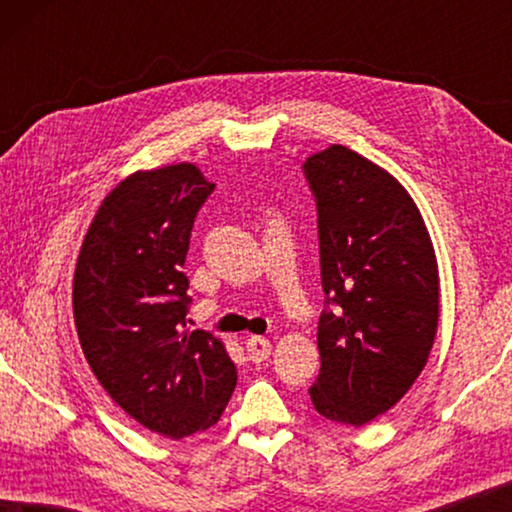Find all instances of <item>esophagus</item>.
<instances>
[{"mask_svg":"<svg viewBox=\"0 0 512 512\" xmlns=\"http://www.w3.org/2000/svg\"><path fill=\"white\" fill-rule=\"evenodd\" d=\"M247 354L254 363H261L272 354V342L268 338H261V335H254V338L247 340Z\"/></svg>","mask_w":512,"mask_h":512,"instance_id":"1","label":"esophagus"}]
</instances>
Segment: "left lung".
<instances>
[{
    "mask_svg": "<svg viewBox=\"0 0 512 512\" xmlns=\"http://www.w3.org/2000/svg\"><path fill=\"white\" fill-rule=\"evenodd\" d=\"M319 212L321 368L314 410L363 426L394 408L429 361L440 317L436 251L394 174L342 144L305 160Z\"/></svg>",
    "mask_w": 512,
    "mask_h": 512,
    "instance_id": "1",
    "label": "left lung"
}]
</instances>
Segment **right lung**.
I'll list each match as a JSON object with an SVG mask.
<instances>
[{
    "mask_svg": "<svg viewBox=\"0 0 512 512\" xmlns=\"http://www.w3.org/2000/svg\"><path fill=\"white\" fill-rule=\"evenodd\" d=\"M212 191L195 163L128 174L97 207L72 282L90 370L135 422L172 440L212 429L237 384L223 340L186 328L181 268Z\"/></svg>",
    "mask_w": 512,
    "mask_h": 512,
    "instance_id": "obj_1",
    "label": "right lung"
}]
</instances>
